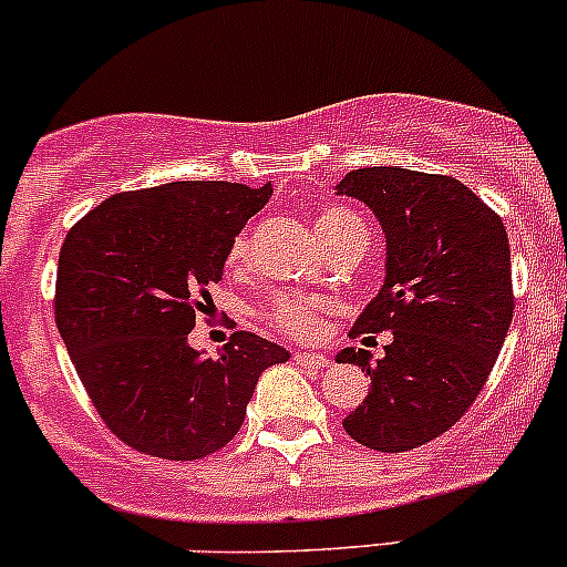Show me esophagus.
Listing matches in <instances>:
<instances>
[{"mask_svg":"<svg viewBox=\"0 0 567 567\" xmlns=\"http://www.w3.org/2000/svg\"><path fill=\"white\" fill-rule=\"evenodd\" d=\"M293 362L301 364V368L323 370L326 364H329V359H326L323 353H316V351H296V353H293Z\"/></svg>","mask_w":567,"mask_h":567,"instance_id":"obj_1","label":"esophagus"}]
</instances>
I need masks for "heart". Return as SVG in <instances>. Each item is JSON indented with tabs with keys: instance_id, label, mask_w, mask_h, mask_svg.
<instances>
[{
	"instance_id": "obj_1",
	"label": "heart",
	"mask_w": 567,
	"mask_h": 567,
	"mask_svg": "<svg viewBox=\"0 0 567 567\" xmlns=\"http://www.w3.org/2000/svg\"><path fill=\"white\" fill-rule=\"evenodd\" d=\"M353 227H362V221L346 208H323L316 216V233L323 247H329L334 238H340L342 233L353 230ZM247 257V238H238L230 249V260L241 262ZM316 316H318V301L307 299V296L290 293L282 296V299L274 301L268 307V323L277 326L282 334H293V337H305L316 329Z\"/></svg>"
}]
</instances>
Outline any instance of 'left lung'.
I'll return each instance as SVG.
<instances>
[{
    "instance_id": "left-lung-1",
    "label": "left lung",
    "mask_w": 567,
    "mask_h": 567,
    "mask_svg": "<svg viewBox=\"0 0 567 567\" xmlns=\"http://www.w3.org/2000/svg\"><path fill=\"white\" fill-rule=\"evenodd\" d=\"M384 230V285L351 337L390 329L384 357L342 348L370 392L342 427L379 453H405L455 425L491 375L513 320L511 244L499 216L461 181L362 167L337 183Z\"/></svg>"
}]
</instances>
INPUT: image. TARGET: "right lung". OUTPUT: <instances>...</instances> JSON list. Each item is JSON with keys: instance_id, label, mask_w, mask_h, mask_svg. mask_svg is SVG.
Returning <instances> with one entry per match:
<instances>
[{"instance_id": "right-lung-1", "label": "right lung", "mask_w": 567, "mask_h": 567, "mask_svg": "<svg viewBox=\"0 0 567 567\" xmlns=\"http://www.w3.org/2000/svg\"><path fill=\"white\" fill-rule=\"evenodd\" d=\"M271 192L225 181L120 192L68 233L56 329L101 420L128 447L167 461L216 453L244 425L262 370L290 359L251 331L216 357L188 346L208 285Z\"/></svg>"}]
</instances>
